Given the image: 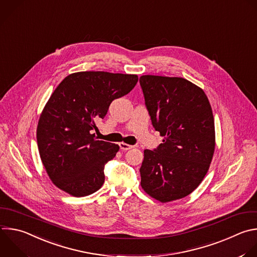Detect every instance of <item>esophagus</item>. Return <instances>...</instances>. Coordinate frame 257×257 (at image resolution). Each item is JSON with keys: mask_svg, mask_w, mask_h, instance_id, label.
<instances>
[{"mask_svg": "<svg viewBox=\"0 0 257 257\" xmlns=\"http://www.w3.org/2000/svg\"><path fill=\"white\" fill-rule=\"evenodd\" d=\"M119 146H120V149H121V150H123V151L129 150V149H131V148L133 147L132 145H129V144H127V143H124V142H121V143H119Z\"/></svg>", "mask_w": 257, "mask_h": 257, "instance_id": "esophagus-1", "label": "esophagus"}]
</instances>
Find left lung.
<instances>
[{"mask_svg": "<svg viewBox=\"0 0 257 257\" xmlns=\"http://www.w3.org/2000/svg\"><path fill=\"white\" fill-rule=\"evenodd\" d=\"M152 126L163 136L144 150L141 187L152 198L187 197L205 178L215 150V124L204 91L183 77L142 75L139 79Z\"/></svg>", "mask_w": 257, "mask_h": 257, "instance_id": "obj_1", "label": "left lung"}]
</instances>
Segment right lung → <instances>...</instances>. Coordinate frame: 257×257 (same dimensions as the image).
Returning a JSON list of instances; mask_svg holds the SVG:
<instances>
[{
  "label": "right lung",
  "mask_w": 257,
  "mask_h": 257,
  "mask_svg": "<svg viewBox=\"0 0 257 257\" xmlns=\"http://www.w3.org/2000/svg\"><path fill=\"white\" fill-rule=\"evenodd\" d=\"M136 74L80 71L67 75L45 105L37 126L40 158L52 183L73 197L97 192L119 146L97 140L96 122L130 93Z\"/></svg>",
  "instance_id": "right-lung-1"
}]
</instances>
